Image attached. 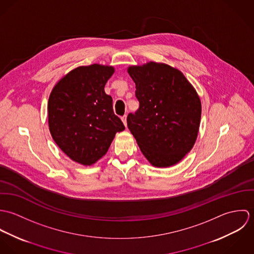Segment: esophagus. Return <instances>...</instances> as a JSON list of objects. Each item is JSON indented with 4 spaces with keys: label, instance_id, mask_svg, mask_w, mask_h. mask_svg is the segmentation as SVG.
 <instances>
[{
    "label": "esophagus",
    "instance_id": "1",
    "mask_svg": "<svg viewBox=\"0 0 254 254\" xmlns=\"http://www.w3.org/2000/svg\"><path fill=\"white\" fill-rule=\"evenodd\" d=\"M121 120L123 121V123H124V125L126 126L127 125V115H123L122 117H121Z\"/></svg>",
    "mask_w": 254,
    "mask_h": 254
}]
</instances>
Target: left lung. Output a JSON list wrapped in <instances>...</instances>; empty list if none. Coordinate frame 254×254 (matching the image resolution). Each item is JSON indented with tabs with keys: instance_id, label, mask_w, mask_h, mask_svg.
<instances>
[{
	"instance_id": "8db88e82",
	"label": "left lung",
	"mask_w": 254,
	"mask_h": 254,
	"mask_svg": "<svg viewBox=\"0 0 254 254\" xmlns=\"http://www.w3.org/2000/svg\"><path fill=\"white\" fill-rule=\"evenodd\" d=\"M140 107L127 125L145 158L156 167L178 163L197 137L201 104L184 74L164 64L130 66Z\"/></svg>"
}]
</instances>
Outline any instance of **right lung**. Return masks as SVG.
<instances>
[{
  "mask_svg": "<svg viewBox=\"0 0 254 254\" xmlns=\"http://www.w3.org/2000/svg\"><path fill=\"white\" fill-rule=\"evenodd\" d=\"M112 66L92 64L66 74L54 87L48 103L49 127L60 148L72 160L91 165L103 157L115 134L125 129L114 114L105 86Z\"/></svg>",
  "mask_w": 254,
  "mask_h": 254,
  "instance_id": "right-lung-1",
  "label": "right lung"
}]
</instances>
